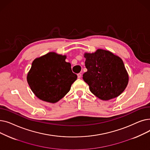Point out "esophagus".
Listing matches in <instances>:
<instances>
[{"label":"esophagus","instance_id":"esophagus-1","mask_svg":"<svg viewBox=\"0 0 150 150\" xmlns=\"http://www.w3.org/2000/svg\"><path fill=\"white\" fill-rule=\"evenodd\" d=\"M77 76H78V78H80L81 77V74L80 73H79L77 74Z\"/></svg>","mask_w":150,"mask_h":150}]
</instances>
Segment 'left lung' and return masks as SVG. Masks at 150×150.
Returning <instances> with one entry per match:
<instances>
[{"label": "left lung", "mask_w": 150, "mask_h": 150, "mask_svg": "<svg viewBox=\"0 0 150 150\" xmlns=\"http://www.w3.org/2000/svg\"><path fill=\"white\" fill-rule=\"evenodd\" d=\"M87 72L83 75L91 92L102 100L119 97L127 88L129 76L122 59L112 52L97 49L85 53Z\"/></svg>", "instance_id": "obj_1"}]
</instances>
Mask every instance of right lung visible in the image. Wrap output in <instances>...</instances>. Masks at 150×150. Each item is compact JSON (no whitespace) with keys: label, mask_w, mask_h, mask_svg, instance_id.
Listing matches in <instances>:
<instances>
[{"label":"right lung","mask_w":150,"mask_h":150,"mask_svg":"<svg viewBox=\"0 0 150 150\" xmlns=\"http://www.w3.org/2000/svg\"><path fill=\"white\" fill-rule=\"evenodd\" d=\"M66 59V55L49 52L33 61L27 80L38 98L55 103L69 92L77 75Z\"/></svg>","instance_id":"obj_1"}]
</instances>
